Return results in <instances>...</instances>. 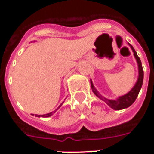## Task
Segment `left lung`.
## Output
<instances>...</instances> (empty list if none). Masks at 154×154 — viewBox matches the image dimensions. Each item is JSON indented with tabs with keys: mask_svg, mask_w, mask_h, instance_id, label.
Listing matches in <instances>:
<instances>
[{
	"mask_svg": "<svg viewBox=\"0 0 154 154\" xmlns=\"http://www.w3.org/2000/svg\"><path fill=\"white\" fill-rule=\"evenodd\" d=\"M129 44V46L130 47V48L132 49L133 53H134V56L135 57L136 62H137V64H138V69H139V76H138L137 82H136V83L134 84V86L133 87L132 89L129 91L128 93H126L125 95H123V96H120V97H119L118 98H116L115 100H110V99H108V98L104 97L102 95H100V94L98 92V91L96 89V87H94L92 81L91 80V89H92V91L94 92V94H95L98 98H100V100H102L103 101H105L110 108H112V109L115 110H123V109H126V108H128V107L130 106L135 101L136 98H137V97H138V95H139V91H140L141 87H142L143 81V71L142 63H141L140 58L138 57L137 53H136V51L134 50V48H133L132 45L130 44Z\"/></svg>",
	"mask_w": 154,
	"mask_h": 154,
	"instance_id": "8db88e82",
	"label": "left lung"
}]
</instances>
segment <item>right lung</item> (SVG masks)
<instances>
[{
    "mask_svg": "<svg viewBox=\"0 0 154 154\" xmlns=\"http://www.w3.org/2000/svg\"><path fill=\"white\" fill-rule=\"evenodd\" d=\"M63 103L61 104L60 106H59L57 107V109H56V110H54V111H52V112H50V113L45 114V115H35V116H37V117H49V116H53V115H54V114L55 113V112H56V111H57V110H58V109H59V108H60L61 106H62V105H63Z\"/></svg>",
    "mask_w": 154,
    "mask_h": 154,
    "instance_id": "add662e5",
    "label": "right lung"
}]
</instances>
